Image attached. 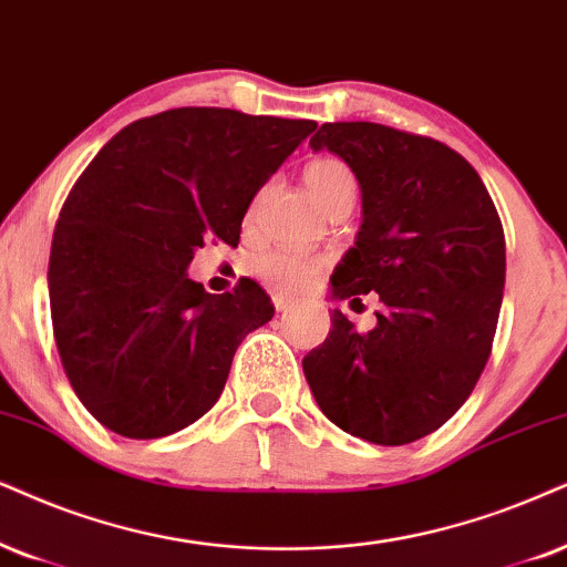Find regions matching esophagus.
<instances>
[{
    "instance_id": "34e87169",
    "label": "esophagus",
    "mask_w": 567,
    "mask_h": 567,
    "mask_svg": "<svg viewBox=\"0 0 567 567\" xmlns=\"http://www.w3.org/2000/svg\"><path fill=\"white\" fill-rule=\"evenodd\" d=\"M271 303H275L277 311H288V308L296 303V298L288 296V292H282V290H275L271 292Z\"/></svg>"
}]
</instances>
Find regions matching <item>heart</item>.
Returning <instances> with one entry per match:
<instances>
[{
    "instance_id": "heart-1",
    "label": "heart",
    "mask_w": 567,
    "mask_h": 567,
    "mask_svg": "<svg viewBox=\"0 0 567 567\" xmlns=\"http://www.w3.org/2000/svg\"><path fill=\"white\" fill-rule=\"evenodd\" d=\"M303 181L308 193H311L321 209H327L334 198L346 196V193H355V175L350 172L346 162L334 159V156L313 159L303 172ZM321 267H324V259H321V256L306 254V250L288 246L264 250V254L254 256L248 264L250 275L259 277L261 282H267L269 288L277 290L306 288V285L319 275Z\"/></svg>"
}]
</instances>
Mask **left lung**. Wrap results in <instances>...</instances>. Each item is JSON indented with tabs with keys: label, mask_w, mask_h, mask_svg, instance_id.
I'll return each mask as SVG.
<instances>
[{
	"label": "left lung",
	"mask_w": 567,
	"mask_h": 567,
	"mask_svg": "<svg viewBox=\"0 0 567 567\" xmlns=\"http://www.w3.org/2000/svg\"><path fill=\"white\" fill-rule=\"evenodd\" d=\"M361 185L363 225L332 275V296L377 292L361 332L342 311L303 358L332 424L398 447L432 434L468 400L489 361L505 290V233L478 172L444 143L377 123H324Z\"/></svg>",
	"instance_id": "obj_1"
}]
</instances>
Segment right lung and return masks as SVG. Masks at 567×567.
Masks as SVG:
<instances>
[{"instance_id": "obj_1", "label": "right lung", "mask_w": 567, "mask_h": 567, "mask_svg": "<svg viewBox=\"0 0 567 567\" xmlns=\"http://www.w3.org/2000/svg\"><path fill=\"white\" fill-rule=\"evenodd\" d=\"M313 120L181 106L123 127L78 177L49 256L62 369L93 419L127 440L181 432L217 403L243 337L275 317L246 279L188 277L204 240L238 246L250 200Z\"/></svg>"}]
</instances>
